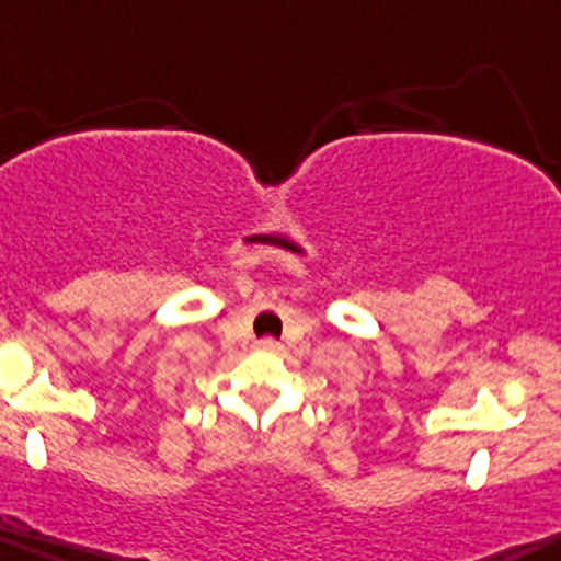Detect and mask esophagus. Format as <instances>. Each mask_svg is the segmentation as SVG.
<instances>
[{
  "instance_id": "esophagus-1",
  "label": "esophagus",
  "mask_w": 561,
  "mask_h": 561,
  "mask_svg": "<svg viewBox=\"0 0 561 561\" xmlns=\"http://www.w3.org/2000/svg\"><path fill=\"white\" fill-rule=\"evenodd\" d=\"M256 348H259V351H267V354H278L280 343H278V340H275V337H264V340H259Z\"/></svg>"
}]
</instances>
